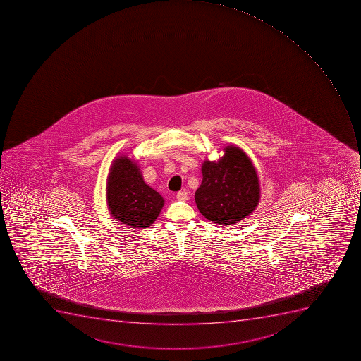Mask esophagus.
<instances>
[{
  "label": "esophagus",
  "mask_w": 361,
  "mask_h": 361,
  "mask_svg": "<svg viewBox=\"0 0 361 361\" xmlns=\"http://www.w3.org/2000/svg\"><path fill=\"white\" fill-rule=\"evenodd\" d=\"M176 197H177V199H178V200L186 201L188 199V192H185V191L178 192V193H177V195H176Z\"/></svg>",
  "instance_id": "34e87169"
}]
</instances>
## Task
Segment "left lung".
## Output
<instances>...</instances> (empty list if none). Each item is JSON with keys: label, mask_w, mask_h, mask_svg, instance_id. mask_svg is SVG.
<instances>
[{"label": "left lung", "mask_w": 361, "mask_h": 361, "mask_svg": "<svg viewBox=\"0 0 361 361\" xmlns=\"http://www.w3.org/2000/svg\"><path fill=\"white\" fill-rule=\"evenodd\" d=\"M217 161L201 164L202 182L195 191L197 209L210 222L230 226L253 213L261 197L260 180L247 154L235 145L223 148Z\"/></svg>", "instance_id": "left-lung-1"}]
</instances>
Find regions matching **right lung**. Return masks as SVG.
Returning a JSON list of instances; mask_svg holds the SVG:
<instances>
[{"instance_id":"add662e5","label":"right lung","mask_w":361,"mask_h":361,"mask_svg":"<svg viewBox=\"0 0 361 361\" xmlns=\"http://www.w3.org/2000/svg\"><path fill=\"white\" fill-rule=\"evenodd\" d=\"M106 199L110 215L133 229H147L164 206L162 195L145 183L137 160L124 153L111 161Z\"/></svg>"}]
</instances>
